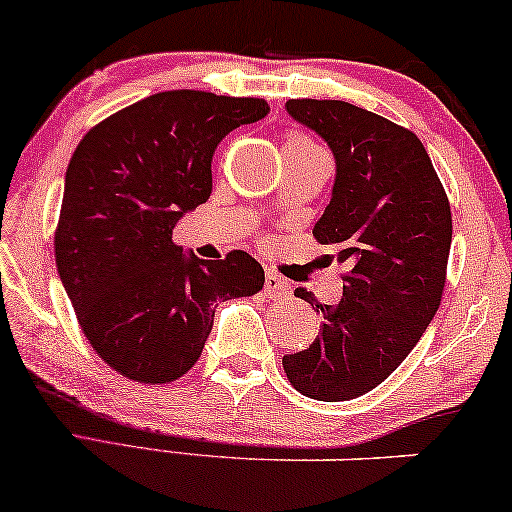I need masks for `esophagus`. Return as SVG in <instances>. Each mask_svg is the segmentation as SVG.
<instances>
[{
    "instance_id": "1",
    "label": "esophagus",
    "mask_w": 512,
    "mask_h": 512,
    "mask_svg": "<svg viewBox=\"0 0 512 512\" xmlns=\"http://www.w3.org/2000/svg\"><path fill=\"white\" fill-rule=\"evenodd\" d=\"M263 291L265 296L272 298V301H277V298H284L289 294V284L284 282L280 275H275V272H268V275H265Z\"/></svg>"
}]
</instances>
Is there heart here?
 Returning a JSON list of instances; mask_svg holds the SVG:
<instances>
[{
    "label": "heart",
    "mask_w": 512,
    "mask_h": 512,
    "mask_svg": "<svg viewBox=\"0 0 512 512\" xmlns=\"http://www.w3.org/2000/svg\"><path fill=\"white\" fill-rule=\"evenodd\" d=\"M284 145H296V148H310V143H308V141H305V138H303V136H291V138H289V141H287V143H284Z\"/></svg>",
    "instance_id": "b5f03b06"
}]
</instances>
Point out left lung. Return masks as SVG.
Instances as JSON below:
<instances>
[{
	"mask_svg": "<svg viewBox=\"0 0 512 512\" xmlns=\"http://www.w3.org/2000/svg\"><path fill=\"white\" fill-rule=\"evenodd\" d=\"M284 108L334 155V188L313 235L334 247L348 275L338 305H322L303 287L294 291L324 322L310 348L284 355L282 364L305 397L353 400L400 367L440 308L449 199L423 143L386 117L315 98Z\"/></svg>",
	"mask_w": 512,
	"mask_h": 512,
	"instance_id": "8db88e82",
	"label": "left lung"
}]
</instances>
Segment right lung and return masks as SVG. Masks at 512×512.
I'll use <instances>...</instances> for the list:
<instances>
[{"label":"right lung","mask_w":512,"mask_h":512,"mask_svg":"<svg viewBox=\"0 0 512 512\" xmlns=\"http://www.w3.org/2000/svg\"><path fill=\"white\" fill-rule=\"evenodd\" d=\"M268 112L263 98L159 91L79 141L65 171L56 265L79 327L122 376H183L202 355L214 305L263 289L247 251L204 261L171 237L211 195L216 145Z\"/></svg>","instance_id":"add662e5"}]
</instances>
